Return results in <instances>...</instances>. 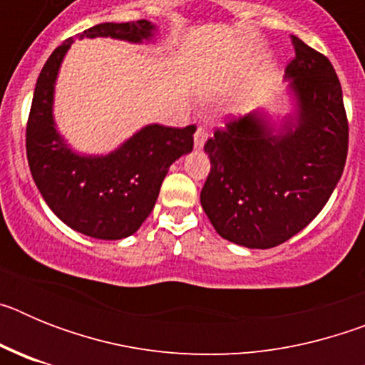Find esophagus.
<instances>
[{
	"label": "esophagus",
	"mask_w": 365,
	"mask_h": 365,
	"mask_svg": "<svg viewBox=\"0 0 365 365\" xmlns=\"http://www.w3.org/2000/svg\"><path fill=\"white\" fill-rule=\"evenodd\" d=\"M206 137H208V130H206V125H197V131H195V137H193V143H195V148L201 150L206 143Z\"/></svg>",
	"instance_id": "esophagus-1"
}]
</instances>
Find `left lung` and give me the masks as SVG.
<instances>
[{"label": "left lung", "mask_w": 365, "mask_h": 365, "mask_svg": "<svg viewBox=\"0 0 365 365\" xmlns=\"http://www.w3.org/2000/svg\"><path fill=\"white\" fill-rule=\"evenodd\" d=\"M285 69L296 111L274 133L269 117L248 113L208 138L210 173L201 206L221 237L248 248L278 247L320 214L347 159L349 125L334 67L291 36Z\"/></svg>", "instance_id": "obj_1"}]
</instances>
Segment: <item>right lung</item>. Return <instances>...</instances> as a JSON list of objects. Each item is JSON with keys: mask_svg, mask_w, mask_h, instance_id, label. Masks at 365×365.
<instances>
[{"mask_svg": "<svg viewBox=\"0 0 365 365\" xmlns=\"http://www.w3.org/2000/svg\"><path fill=\"white\" fill-rule=\"evenodd\" d=\"M148 19L100 24L76 38H115L143 43L153 38ZM73 38L53 51L32 96L27 122V160L51 210L67 227L95 240L135 234L153 210L168 170L193 150L195 125L150 124L108 155H80L58 133L53 118L54 83Z\"/></svg>", "mask_w": 365, "mask_h": 365, "instance_id": "right-lung-1", "label": "right lung"}]
</instances>
